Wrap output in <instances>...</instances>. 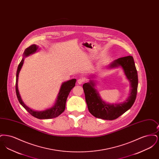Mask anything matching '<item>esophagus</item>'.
Here are the masks:
<instances>
[{"label":"esophagus","instance_id":"34e87169","mask_svg":"<svg viewBox=\"0 0 159 159\" xmlns=\"http://www.w3.org/2000/svg\"><path fill=\"white\" fill-rule=\"evenodd\" d=\"M85 81V79L84 78H79L78 80H77V83L79 84H81Z\"/></svg>","mask_w":159,"mask_h":159}]
</instances>
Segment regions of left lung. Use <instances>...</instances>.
<instances>
[{"instance_id":"left-lung-1","label":"left lung","mask_w":159,"mask_h":159,"mask_svg":"<svg viewBox=\"0 0 159 159\" xmlns=\"http://www.w3.org/2000/svg\"><path fill=\"white\" fill-rule=\"evenodd\" d=\"M121 67L130 83V92L128 98L123 103L109 104L105 102L94 88L93 80L83 84V91L88 110L91 114L97 118L112 120L125 113L133 106L136 99L138 78L135 62L132 56L118 58L110 65V68Z\"/></svg>"}]
</instances>
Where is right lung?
Here are the masks:
<instances>
[{"label":"right lung","instance_id":"1","mask_svg":"<svg viewBox=\"0 0 159 159\" xmlns=\"http://www.w3.org/2000/svg\"><path fill=\"white\" fill-rule=\"evenodd\" d=\"M38 49V46L36 45H32L25 49L24 52V57L22 60L21 61L20 63L18 65V67L16 71V84H15V91L16 93V97L18 99L19 102L21 105L33 117L38 118L39 119H52L55 118L60 116L62 113L66 108V103L67 101V99L68 97L69 93L71 90L75 86L76 79H73L67 82H64L62 84L59 93L57 97V99L56 101L55 104L54 106L49 109L46 110L45 111H36L31 110L29 107L26 106L23 102L21 96L20 95L18 89V75L20 71V70L23 66V62L24 60V57L29 56L31 53H34Z\"/></svg>","mask_w":159,"mask_h":159}]
</instances>
